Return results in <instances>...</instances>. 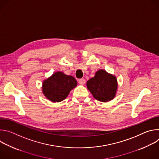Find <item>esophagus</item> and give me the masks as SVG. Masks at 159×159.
<instances>
[{
    "mask_svg": "<svg viewBox=\"0 0 159 159\" xmlns=\"http://www.w3.org/2000/svg\"><path fill=\"white\" fill-rule=\"evenodd\" d=\"M85 81V79H80L79 80V83L80 84V85H84Z\"/></svg>",
    "mask_w": 159,
    "mask_h": 159,
    "instance_id": "esophagus-1",
    "label": "esophagus"
}]
</instances>
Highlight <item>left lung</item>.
I'll return each mask as SVG.
<instances>
[{
  "label": "left lung",
  "instance_id": "8db88e82",
  "mask_svg": "<svg viewBox=\"0 0 159 159\" xmlns=\"http://www.w3.org/2000/svg\"><path fill=\"white\" fill-rule=\"evenodd\" d=\"M86 85L96 100L107 102L115 98L118 84L116 76L101 69L87 82Z\"/></svg>",
  "mask_w": 159,
  "mask_h": 159
}]
</instances>
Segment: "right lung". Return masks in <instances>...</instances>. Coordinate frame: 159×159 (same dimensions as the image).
Listing matches in <instances>:
<instances>
[{"mask_svg":"<svg viewBox=\"0 0 159 159\" xmlns=\"http://www.w3.org/2000/svg\"><path fill=\"white\" fill-rule=\"evenodd\" d=\"M77 85V82L74 77L57 72L43 80L42 92L50 101L58 102L65 99Z\"/></svg>","mask_w":159,"mask_h":159,"instance_id":"1","label":"right lung"}]
</instances>
